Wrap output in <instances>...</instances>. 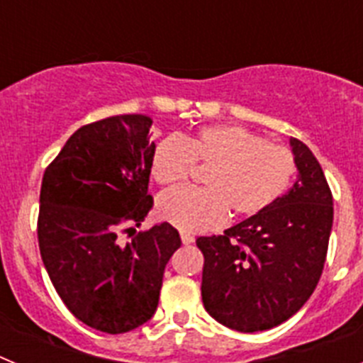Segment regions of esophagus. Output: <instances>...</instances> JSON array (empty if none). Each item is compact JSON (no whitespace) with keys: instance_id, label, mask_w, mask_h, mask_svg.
I'll return each instance as SVG.
<instances>
[{"instance_id":"obj_1","label":"esophagus","mask_w":363,"mask_h":363,"mask_svg":"<svg viewBox=\"0 0 363 363\" xmlns=\"http://www.w3.org/2000/svg\"><path fill=\"white\" fill-rule=\"evenodd\" d=\"M179 236H182V242H184V245H191V243L194 242V236L189 233H184V230L179 233Z\"/></svg>"}]
</instances>
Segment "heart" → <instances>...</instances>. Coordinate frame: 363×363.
<instances>
[{
  "instance_id": "1",
  "label": "heart",
  "mask_w": 363,
  "mask_h": 363,
  "mask_svg": "<svg viewBox=\"0 0 363 363\" xmlns=\"http://www.w3.org/2000/svg\"><path fill=\"white\" fill-rule=\"evenodd\" d=\"M207 167L203 187H178L162 194L158 214L184 233L223 225L227 216L249 218L271 207L296 174L293 150L242 125H209L185 138L169 136L154 147L150 174L158 185H174Z\"/></svg>"
}]
</instances>
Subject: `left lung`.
Segmentation results:
<instances>
[{
	"mask_svg": "<svg viewBox=\"0 0 363 363\" xmlns=\"http://www.w3.org/2000/svg\"><path fill=\"white\" fill-rule=\"evenodd\" d=\"M298 179L271 207L220 236H200L201 300L229 329L256 333L289 320L309 300L325 264L333 194L309 147L291 138Z\"/></svg>",
	"mask_w": 363,
	"mask_h": 363,
	"instance_id": "8db88e82",
	"label": "left lung"
}]
</instances>
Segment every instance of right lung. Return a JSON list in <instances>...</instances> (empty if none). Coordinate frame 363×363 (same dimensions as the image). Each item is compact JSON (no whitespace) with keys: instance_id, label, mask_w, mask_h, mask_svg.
<instances>
[{"instance_id":"1","label":"right lung","mask_w":363,"mask_h":363,"mask_svg":"<svg viewBox=\"0 0 363 363\" xmlns=\"http://www.w3.org/2000/svg\"><path fill=\"white\" fill-rule=\"evenodd\" d=\"M152 120L121 114L83 125L45 169L38 242L67 309L96 331L120 335L158 307L163 271L182 240L171 223L134 233L152 209Z\"/></svg>"}]
</instances>
